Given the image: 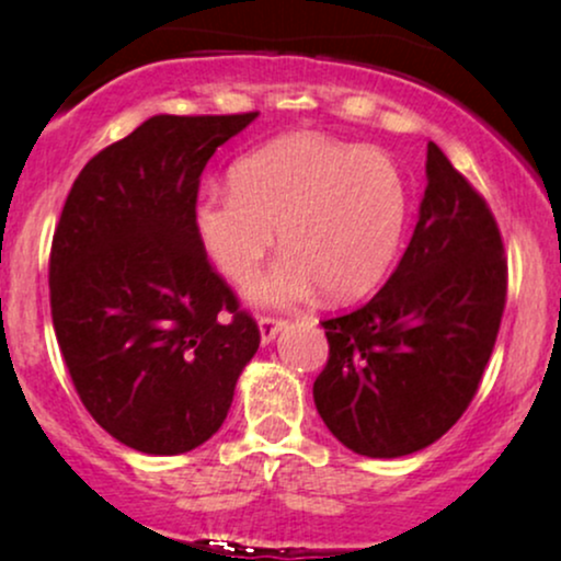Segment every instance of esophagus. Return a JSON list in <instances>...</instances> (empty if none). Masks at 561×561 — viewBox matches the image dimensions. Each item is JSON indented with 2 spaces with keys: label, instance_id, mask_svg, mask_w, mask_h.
<instances>
[{
  "label": "esophagus",
  "instance_id": "obj_1",
  "mask_svg": "<svg viewBox=\"0 0 561 561\" xmlns=\"http://www.w3.org/2000/svg\"><path fill=\"white\" fill-rule=\"evenodd\" d=\"M287 327V321L285 319H274V317H261L259 319V330H261V343L263 345H268L272 343V340L276 337V334H279L282 330H285Z\"/></svg>",
  "mask_w": 561,
  "mask_h": 561
}]
</instances>
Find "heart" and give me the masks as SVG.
Masks as SVG:
<instances>
[{
    "label": "heart",
    "instance_id": "b5f03b06",
    "mask_svg": "<svg viewBox=\"0 0 561 561\" xmlns=\"http://www.w3.org/2000/svg\"><path fill=\"white\" fill-rule=\"evenodd\" d=\"M231 192L195 208L205 253L244 285L274 248L285 253L250 287L261 306H287L321 287L332 302L356 300L388 276L409 221V186L379 150L321 134H287L231 165Z\"/></svg>",
    "mask_w": 561,
    "mask_h": 561
}]
</instances>
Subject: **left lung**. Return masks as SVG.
<instances>
[{
	"label": "left lung",
	"mask_w": 561,
	"mask_h": 561,
	"mask_svg": "<svg viewBox=\"0 0 561 561\" xmlns=\"http://www.w3.org/2000/svg\"><path fill=\"white\" fill-rule=\"evenodd\" d=\"M401 263L366 306L321 321L330 362L313 403L353 454L398 459L459 422L491 358L506 302L491 208L435 141Z\"/></svg>",
	"instance_id": "1"
}]
</instances>
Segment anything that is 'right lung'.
<instances>
[{"label": "right lung", "instance_id": "1", "mask_svg": "<svg viewBox=\"0 0 561 561\" xmlns=\"http://www.w3.org/2000/svg\"><path fill=\"white\" fill-rule=\"evenodd\" d=\"M259 113L152 115L83 165L49 255V302L81 403L150 456L203 446L229 414L259 324L195 229L199 173Z\"/></svg>", "mask_w": 561, "mask_h": 561}]
</instances>
